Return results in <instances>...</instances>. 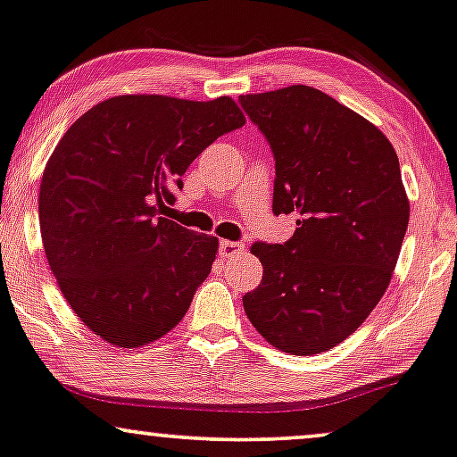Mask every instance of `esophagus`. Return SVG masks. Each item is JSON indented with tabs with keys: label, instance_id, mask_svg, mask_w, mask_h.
Returning <instances> with one entry per match:
<instances>
[{
	"label": "esophagus",
	"instance_id": "34e87169",
	"mask_svg": "<svg viewBox=\"0 0 457 457\" xmlns=\"http://www.w3.org/2000/svg\"><path fill=\"white\" fill-rule=\"evenodd\" d=\"M242 248H245V245H242V242H234V240H221L219 242V255L221 257H234V255H238V253L242 251Z\"/></svg>",
	"mask_w": 457,
	"mask_h": 457
}]
</instances>
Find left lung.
Here are the masks:
<instances>
[{
  "label": "left lung",
  "mask_w": 457,
  "mask_h": 457,
  "mask_svg": "<svg viewBox=\"0 0 457 457\" xmlns=\"http://www.w3.org/2000/svg\"><path fill=\"white\" fill-rule=\"evenodd\" d=\"M238 103L274 155L271 211L299 215L285 245H253L263 278L242 303L271 345L319 354L354 333L390 285L409 223L396 152L371 122L310 86Z\"/></svg>",
  "instance_id": "left-lung-1"
}]
</instances>
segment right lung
Here are the masks:
<instances>
[{
  "mask_svg": "<svg viewBox=\"0 0 457 457\" xmlns=\"http://www.w3.org/2000/svg\"><path fill=\"white\" fill-rule=\"evenodd\" d=\"M240 126L245 115L229 96L126 95L65 132L39 186V228L52 274L92 333L141 348L186 316L217 238L162 215L187 166Z\"/></svg>",
  "mask_w": 457,
  "mask_h": 457,
  "instance_id": "add662e5",
  "label": "right lung"
}]
</instances>
